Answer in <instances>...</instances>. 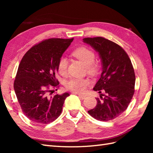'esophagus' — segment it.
Masks as SVG:
<instances>
[{
	"label": "esophagus",
	"mask_w": 153,
	"mask_h": 153,
	"mask_svg": "<svg viewBox=\"0 0 153 153\" xmlns=\"http://www.w3.org/2000/svg\"><path fill=\"white\" fill-rule=\"evenodd\" d=\"M78 96L80 97V98H82V99L86 98V97H87V95H82V94H78Z\"/></svg>",
	"instance_id": "esophagus-1"
}]
</instances>
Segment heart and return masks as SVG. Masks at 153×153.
<instances>
[{
    "label": "heart",
    "mask_w": 153,
    "mask_h": 153,
    "mask_svg": "<svg viewBox=\"0 0 153 153\" xmlns=\"http://www.w3.org/2000/svg\"><path fill=\"white\" fill-rule=\"evenodd\" d=\"M72 56L86 66L87 70L91 74H95L98 71L99 66L94 63L95 54L91 48L86 47H80L75 49L72 53ZM68 66V60L65 57H61L58 62V70L61 75L66 74ZM89 84V81L84 78H73L68 82L66 87L68 90L73 92H83Z\"/></svg>",
    "instance_id": "obj_1"
}]
</instances>
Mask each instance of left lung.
Returning <instances> with one entry per match:
<instances>
[{
	"label": "left lung",
	"mask_w": 153,
	"mask_h": 153,
	"mask_svg": "<svg viewBox=\"0 0 153 153\" xmlns=\"http://www.w3.org/2000/svg\"><path fill=\"white\" fill-rule=\"evenodd\" d=\"M101 60L102 71L93 90L100 94L95 108L89 114L100 121L115 119L125 111L134 96L135 76L131 62L123 48L102 37L84 38ZM104 97H102V96Z\"/></svg>",
	"instance_id": "left-lung-1"
}]
</instances>
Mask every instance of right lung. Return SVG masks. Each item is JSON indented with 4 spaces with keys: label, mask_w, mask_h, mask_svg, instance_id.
I'll return each instance as SVG.
<instances>
[{
    "label": "right lung",
    "mask_w": 153,
    "mask_h": 153,
    "mask_svg": "<svg viewBox=\"0 0 153 153\" xmlns=\"http://www.w3.org/2000/svg\"><path fill=\"white\" fill-rule=\"evenodd\" d=\"M73 40L48 39L34 45L23 56L14 89L23 113L32 122L47 124L60 115L69 93L51 97L48 93L59 84L55 77L58 60Z\"/></svg>",
    "instance_id": "obj_1"
}]
</instances>
